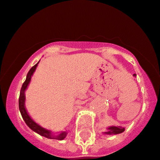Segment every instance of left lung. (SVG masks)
Listing matches in <instances>:
<instances>
[{"instance_id":"1","label":"left lung","mask_w":160,"mask_h":160,"mask_svg":"<svg viewBox=\"0 0 160 160\" xmlns=\"http://www.w3.org/2000/svg\"><path fill=\"white\" fill-rule=\"evenodd\" d=\"M134 77H136V74H133ZM107 132H104L103 134L106 135H116V134L122 133V132L125 131V128L122 127H115V126H111L107 128Z\"/></svg>"}]
</instances>
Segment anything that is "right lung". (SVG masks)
<instances>
[{
	"instance_id": "obj_1",
	"label": "right lung",
	"mask_w": 160,
	"mask_h": 160,
	"mask_svg": "<svg viewBox=\"0 0 160 160\" xmlns=\"http://www.w3.org/2000/svg\"><path fill=\"white\" fill-rule=\"evenodd\" d=\"M40 61H38V63L34 65L33 67H32V68L29 70V72L27 74L26 80H25L24 83H23L22 87L21 89V92H20V97H19V110L21 112V116H22L23 120L26 122L27 125L28 126L30 129H31L33 132H37L39 135L42 136V137H44L48 139H58V140H63L65 137H67V131H63V132H60V133H53L52 131L49 130V129H47L43 127H42L41 126H40L39 124L37 123L35 121H33V119L30 117V115L28 114V111L26 110V107H25V91L28 89V85H29L30 82L31 80V77L33 76V73L36 70L37 67H38V63Z\"/></svg>"
}]
</instances>
